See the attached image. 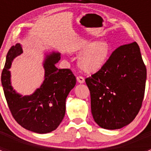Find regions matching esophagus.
I'll use <instances>...</instances> for the list:
<instances>
[{
  "label": "esophagus",
  "mask_w": 151,
  "mask_h": 151,
  "mask_svg": "<svg viewBox=\"0 0 151 151\" xmlns=\"http://www.w3.org/2000/svg\"><path fill=\"white\" fill-rule=\"evenodd\" d=\"M77 83H80V84H83V83H85V79L83 78V77H80V76H79V77H77Z\"/></svg>",
  "instance_id": "obj_1"
}]
</instances>
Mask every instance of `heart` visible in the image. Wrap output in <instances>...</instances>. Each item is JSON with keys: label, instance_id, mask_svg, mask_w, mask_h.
Returning a JSON list of instances; mask_svg holds the SVG:
<instances>
[{"label": "heart", "instance_id": "heart-1", "mask_svg": "<svg viewBox=\"0 0 151 151\" xmlns=\"http://www.w3.org/2000/svg\"><path fill=\"white\" fill-rule=\"evenodd\" d=\"M77 55H81L78 65L87 73H96L104 68L112 53L106 41H91L79 44L74 49Z\"/></svg>", "mask_w": 151, "mask_h": 151}]
</instances>
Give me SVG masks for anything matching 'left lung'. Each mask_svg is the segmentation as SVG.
I'll return each mask as SVG.
<instances>
[{"label":"left lung","mask_w":151,"mask_h":151,"mask_svg":"<svg viewBox=\"0 0 151 151\" xmlns=\"http://www.w3.org/2000/svg\"><path fill=\"white\" fill-rule=\"evenodd\" d=\"M146 79L137 42L117 48L104 68L85 80L94 121L109 130L129 125L141 108Z\"/></svg>","instance_id":"1"}]
</instances>
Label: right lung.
Returning <instances> with one entry per match:
<instances>
[{"instance_id": "obj_1", "label": "right lung", "mask_w": 151, "mask_h": 151, "mask_svg": "<svg viewBox=\"0 0 151 151\" xmlns=\"http://www.w3.org/2000/svg\"><path fill=\"white\" fill-rule=\"evenodd\" d=\"M23 52L20 44L9 50L1 74V83L6 99L14 118L27 130L47 134L55 130L66 112V100L76 85V77L68 68L58 69L56 63L60 60L57 51L45 52L43 67L45 80L30 95L22 96L12 85L11 71L14 59Z\"/></svg>"}]
</instances>
